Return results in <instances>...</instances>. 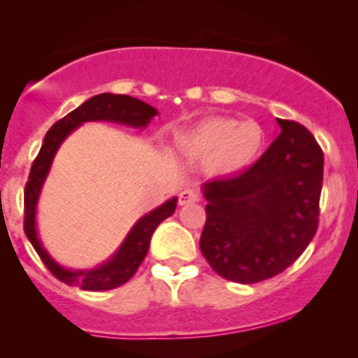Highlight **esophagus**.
Returning a JSON list of instances; mask_svg holds the SVG:
<instances>
[{
	"mask_svg": "<svg viewBox=\"0 0 358 358\" xmlns=\"http://www.w3.org/2000/svg\"><path fill=\"white\" fill-rule=\"evenodd\" d=\"M197 199H199V194H197L194 189L182 190V192H180V196H178L180 206H185V204H189V202H196Z\"/></svg>",
	"mask_w": 358,
	"mask_h": 358,
	"instance_id": "esophagus-1",
	"label": "esophagus"
}]
</instances>
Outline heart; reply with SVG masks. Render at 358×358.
<instances>
[{
    "instance_id": "1",
    "label": "heart",
    "mask_w": 358,
    "mask_h": 358,
    "mask_svg": "<svg viewBox=\"0 0 358 358\" xmlns=\"http://www.w3.org/2000/svg\"><path fill=\"white\" fill-rule=\"evenodd\" d=\"M262 126L255 121H239L227 115H209L187 131L176 135L180 150L206 164L216 175L230 176L252 164L263 147Z\"/></svg>"
}]
</instances>
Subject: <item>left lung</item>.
<instances>
[{
  "mask_svg": "<svg viewBox=\"0 0 358 358\" xmlns=\"http://www.w3.org/2000/svg\"><path fill=\"white\" fill-rule=\"evenodd\" d=\"M279 135L241 175L202 185L199 246L218 275L255 284L284 272L319 227L324 152L303 124L277 119Z\"/></svg>",
  "mask_w": 358,
  "mask_h": 358,
  "instance_id": "1",
  "label": "left lung"
}]
</instances>
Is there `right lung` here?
I'll return each mask as SVG.
<instances>
[{"label":"right lung","instance_id":"1","mask_svg":"<svg viewBox=\"0 0 358 358\" xmlns=\"http://www.w3.org/2000/svg\"><path fill=\"white\" fill-rule=\"evenodd\" d=\"M157 115V110L149 103L142 102L138 99H133L129 95H114V93H100L92 96L85 103L69 112L66 117L57 121L46 133L43 140L41 150L38 157L34 159L29 173V180L25 183L24 190V232L27 239L31 241L32 248L39 255L41 262L46 268L53 273L59 280H62L67 286H78L86 291H109L114 287L122 286L128 282L138 266L142 265L143 258L149 251L150 237L159 223L171 216L176 209V197L166 201L154 211L147 213L145 216L138 220L129 230L128 237L121 248L107 259L103 265L93 270H67L60 266L52 256L46 252L36 232V206H38L41 187L45 183L46 175L50 171L53 157L57 150L67 138L69 133L74 131L78 126L88 121H112L119 124L133 126V128H145L150 119Z\"/></svg>","mask_w":358,"mask_h":358}]
</instances>
